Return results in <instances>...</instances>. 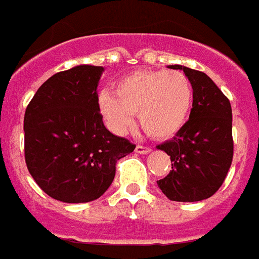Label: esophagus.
<instances>
[{"mask_svg":"<svg viewBox=\"0 0 259 259\" xmlns=\"http://www.w3.org/2000/svg\"><path fill=\"white\" fill-rule=\"evenodd\" d=\"M135 152L139 153V154H148V153L152 152V149L146 148V146H141V145H138L137 148H135Z\"/></svg>","mask_w":259,"mask_h":259,"instance_id":"1","label":"esophagus"}]
</instances>
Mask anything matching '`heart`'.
<instances>
[{
  "label": "heart",
  "instance_id": "b5f03b06",
  "mask_svg": "<svg viewBox=\"0 0 259 259\" xmlns=\"http://www.w3.org/2000/svg\"><path fill=\"white\" fill-rule=\"evenodd\" d=\"M193 103V87L181 71L142 70L118 81L114 92L103 91L99 111L107 125L124 134L138 114L141 127L154 139L177 135L188 120Z\"/></svg>",
  "mask_w": 259,
  "mask_h": 259
}]
</instances>
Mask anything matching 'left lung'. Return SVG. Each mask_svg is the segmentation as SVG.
I'll return each instance as SVG.
<instances>
[{
    "label": "left lung",
    "mask_w": 259,
    "mask_h": 259,
    "mask_svg": "<svg viewBox=\"0 0 259 259\" xmlns=\"http://www.w3.org/2000/svg\"><path fill=\"white\" fill-rule=\"evenodd\" d=\"M182 70L193 87L189 121L171 139L158 145L171 157L172 169L158 188L172 201H200L211 197L224 184L233 158L232 107L229 99L208 75L186 67Z\"/></svg>",
    "instance_id": "8db88e82"
}]
</instances>
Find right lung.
I'll list each match as a JSON object with an SVG mask.
<instances>
[{
  "label": "right lung",
  "instance_id": "add662e5",
  "mask_svg": "<svg viewBox=\"0 0 259 259\" xmlns=\"http://www.w3.org/2000/svg\"><path fill=\"white\" fill-rule=\"evenodd\" d=\"M103 71L80 65L56 73L24 113L27 169L45 193L63 203L99 199L114 179L117 160L135 149L103 124L96 91Z\"/></svg>",
  "mask_w": 259,
  "mask_h": 259
}]
</instances>
